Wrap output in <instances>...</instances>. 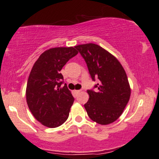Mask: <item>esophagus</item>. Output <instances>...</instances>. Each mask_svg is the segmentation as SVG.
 <instances>
[{"label":"esophagus","mask_w":159,"mask_h":159,"mask_svg":"<svg viewBox=\"0 0 159 159\" xmlns=\"http://www.w3.org/2000/svg\"><path fill=\"white\" fill-rule=\"evenodd\" d=\"M81 92V90H74V93L75 94H78V93H79Z\"/></svg>","instance_id":"obj_1"}]
</instances>
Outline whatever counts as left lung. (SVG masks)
I'll return each instance as SVG.
<instances>
[{
  "label": "left lung",
  "instance_id": "8db88e82",
  "mask_svg": "<svg viewBox=\"0 0 159 159\" xmlns=\"http://www.w3.org/2000/svg\"><path fill=\"white\" fill-rule=\"evenodd\" d=\"M87 63L91 78L99 82L97 90H87L90 96L84 105L89 117L100 125L116 121L123 114L131 96L125 69L110 52L94 43L75 46Z\"/></svg>",
  "mask_w": 159,
  "mask_h": 159
}]
</instances>
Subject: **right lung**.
<instances>
[{
	"instance_id": "add662e5",
	"label": "right lung",
	"mask_w": 159,
	"mask_h": 159,
	"mask_svg": "<svg viewBox=\"0 0 159 159\" xmlns=\"http://www.w3.org/2000/svg\"><path fill=\"white\" fill-rule=\"evenodd\" d=\"M75 47H57L45 51L30 71L26 87L27 106L36 120L56 128L68 119L74 98L66 84L61 87L60 72L69 59L78 54Z\"/></svg>"
}]
</instances>
